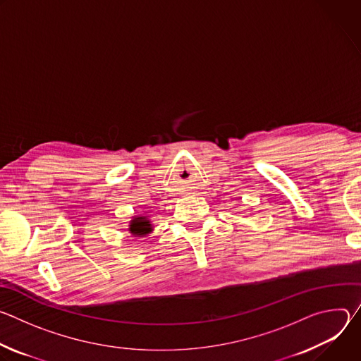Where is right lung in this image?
I'll list each match as a JSON object with an SVG mask.
<instances>
[{"label": "right lung", "mask_w": 361, "mask_h": 361, "mask_svg": "<svg viewBox=\"0 0 361 361\" xmlns=\"http://www.w3.org/2000/svg\"><path fill=\"white\" fill-rule=\"evenodd\" d=\"M130 231L133 235H145L151 231V224L149 221L144 220V217H138L135 220L131 221V226H130Z\"/></svg>", "instance_id": "obj_1"}]
</instances>
